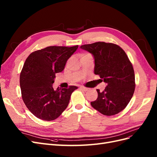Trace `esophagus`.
I'll return each mask as SVG.
<instances>
[{
    "label": "esophagus",
    "mask_w": 157,
    "mask_h": 157,
    "mask_svg": "<svg viewBox=\"0 0 157 157\" xmlns=\"http://www.w3.org/2000/svg\"><path fill=\"white\" fill-rule=\"evenodd\" d=\"M80 89L82 90L83 91H87V90H88V88H86V87H84V86H80Z\"/></svg>",
    "instance_id": "34e87169"
}]
</instances>
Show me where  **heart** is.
<instances>
[{
  "label": "heart",
  "instance_id": "b5f03b06",
  "mask_svg": "<svg viewBox=\"0 0 157 157\" xmlns=\"http://www.w3.org/2000/svg\"><path fill=\"white\" fill-rule=\"evenodd\" d=\"M86 54H84V55H86Z\"/></svg>",
  "mask_w": 157,
  "mask_h": 157
}]
</instances>
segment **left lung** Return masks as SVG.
I'll use <instances>...</instances> for the list:
<instances>
[{
  "instance_id": "left-lung-1",
  "label": "left lung",
  "mask_w": 157,
  "mask_h": 157,
  "mask_svg": "<svg viewBox=\"0 0 157 157\" xmlns=\"http://www.w3.org/2000/svg\"><path fill=\"white\" fill-rule=\"evenodd\" d=\"M80 48L93 55L94 73L107 84L103 92L97 90L98 98L91 105L104 115L120 113L130 102L136 86L134 68L125 52L119 46L104 42Z\"/></svg>"
}]
</instances>
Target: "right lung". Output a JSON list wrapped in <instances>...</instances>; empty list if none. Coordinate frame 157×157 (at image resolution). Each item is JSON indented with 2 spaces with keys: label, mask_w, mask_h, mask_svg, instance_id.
I'll return each mask as SVG.
<instances>
[{
  "label": "right lung",
  "mask_w": 157,
  "mask_h": 157,
  "mask_svg": "<svg viewBox=\"0 0 157 157\" xmlns=\"http://www.w3.org/2000/svg\"><path fill=\"white\" fill-rule=\"evenodd\" d=\"M78 46H48L32 52L26 59L20 74L23 101L39 119L50 121L59 117L68 106L77 86L54 90L56 73L62 71L66 62Z\"/></svg>",
  "instance_id": "add662e5"
}]
</instances>
